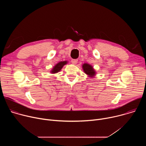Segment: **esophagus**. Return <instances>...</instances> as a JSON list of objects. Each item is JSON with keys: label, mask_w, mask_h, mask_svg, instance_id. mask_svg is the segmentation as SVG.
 Instances as JSON below:
<instances>
[{"label": "esophagus", "mask_w": 146, "mask_h": 146, "mask_svg": "<svg viewBox=\"0 0 146 146\" xmlns=\"http://www.w3.org/2000/svg\"><path fill=\"white\" fill-rule=\"evenodd\" d=\"M77 61H78L77 59H72V63L73 65H76L77 63Z\"/></svg>", "instance_id": "1"}]
</instances>
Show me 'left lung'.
<instances>
[{
	"mask_svg": "<svg viewBox=\"0 0 146 146\" xmlns=\"http://www.w3.org/2000/svg\"><path fill=\"white\" fill-rule=\"evenodd\" d=\"M82 68L84 72L90 78H94V77L96 74V72L95 70L94 69L93 66L90 64L84 63L82 65Z\"/></svg>",
	"mask_w": 146,
	"mask_h": 146,
	"instance_id": "1",
	"label": "left lung"
}]
</instances>
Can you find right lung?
Returning a JSON list of instances; mask_svg holds the SVG:
<instances>
[{
	"instance_id": "obj_1",
	"label": "right lung",
	"mask_w": 146,
	"mask_h": 146,
	"mask_svg": "<svg viewBox=\"0 0 146 146\" xmlns=\"http://www.w3.org/2000/svg\"><path fill=\"white\" fill-rule=\"evenodd\" d=\"M68 63V60L60 61V62H58V64H56L52 68V69L50 71V73L51 74H55V73H58L59 72H60L62 68H63L65 65H66Z\"/></svg>"
}]
</instances>
